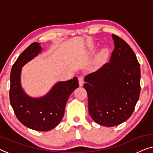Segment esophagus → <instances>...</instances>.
I'll use <instances>...</instances> for the list:
<instances>
[{
  "label": "esophagus",
  "mask_w": 153,
  "mask_h": 153,
  "mask_svg": "<svg viewBox=\"0 0 153 153\" xmlns=\"http://www.w3.org/2000/svg\"><path fill=\"white\" fill-rule=\"evenodd\" d=\"M79 86H80V87L83 85L84 81H83V77L82 76H80L79 77Z\"/></svg>",
  "instance_id": "1"
}]
</instances>
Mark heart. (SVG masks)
<instances>
[{"instance_id":"b5f03b06","label":"heart","mask_w":153,"mask_h":153,"mask_svg":"<svg viewBox=\"0 0 153 153\" xmlns=\"http://www.w3.org/2000/svg\"><path fill=\"white\" fill-rule=\"evenodd\" d=\"M92 48L93 47H92ZM108 54H109V52H108V50L107 48H103V49L99 52L98 55H97V63L99 64L103 63V62L108 59Z\"/></svg>"}]
</instances>
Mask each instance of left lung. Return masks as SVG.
Listing matches in <instances>:
<instances>
[{
  "label": "left lung",
  "mask_w": 153,
  "mask_h": 153,
  "mask_svg": "<svg viewBox=\"0 0 153 153\" xmlns=\"http://www.w3.org/2000/svg\"><path fill=\"white\" fill-rule=\"evenodd\" d=\"M114 50L110 63L88 74L83 85L88 93V110L95 122L112 127L133 112L140 94V66L132 48L112 34Z\"/></svg>",
  "instance_id": "8db88e82"
}]
</instances>
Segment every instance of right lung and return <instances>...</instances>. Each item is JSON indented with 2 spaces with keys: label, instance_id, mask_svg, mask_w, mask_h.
Instances as JSON below:
<instances>
[{
  "label": "right lung",
  "instance_id": "obj_1",
  "mask_svg": "<svg viewBox=\"0 0 153 153\" xmlns=\"http://www.w3.org/2000/svg\"><path fill=\"white\" fill-rule=\"evenodd\" d=\"M42 52L41 44L33 43L18 57L10 74L11 105L20 122L30 129L49 131L61 122L70 95L79 87L76 76L55 83L41 97L29 96L21 85L22 68Z\"/></svg>",
  "mask_w": 153,
  "mask_h": 153
}]
</instances>
